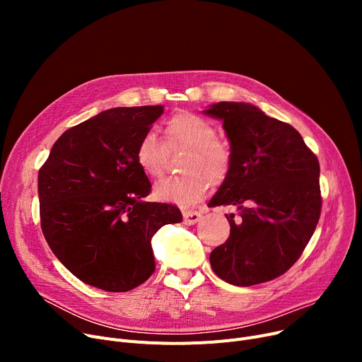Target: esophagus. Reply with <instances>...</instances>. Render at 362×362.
<instances>
[{"label": "esophagus", "instance_id": "34e87169", "mask_svg": "<svg viewBox=\"0 0 362 362\" xmlns=\"http://www.w3.org/2000/svg\"><path fill=\"white\" fill-rule=\"evenodd\" d=\"M201 213L198 211H192V210H186L183 211V223L185 224H195L201 220Z\"/></svg>", "mask_w": 362, "mask_h": 362}]
</instances>
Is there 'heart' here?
Masks as SVG:
<instances>
[{
	"instance_id": "1",
	"label": "heart",
	"mask_w": 362,
	"mask_h": 362,
	"mask_svg": "<svg viewBox=\"0 0 362 362\" xmlns=\"http://www.w3.org/2000/svg\"><path fill=\"white\" fill-rule=\"evenodd\" d=\"M163 132L167 146L183 145L189 148L183 160V170L187 171L160 180L154 189L157 199L179 205L194 204L205 195L211 180L220 183L229 175L232 149L226 141L216 138L217 130L211 122L195 112H177L164 122ZM165 145L151 130L139 138L135 160L149 177L163 175Z\"/></svg>"
}]
</instances>
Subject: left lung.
Segmentation results:
<instances>
[{
    "label": "left lung",
    "instance_id": "8db88e82",
    "mask_svg": "<svg viewBox=\"0 0 362 362\" xmlns=\"http://www.w3.org/2000/svg\"><path fill=\"white\" fill-rule=\"evenodd\" d=\"M205 114L223 120L230 141L229 175L208 206L235 205L230 236L210 255L214 273L235 286L286 273L308 245L321 213L320 164L299 132L255 105L226 103Z\"/></svg>",
    "mask_w": 362,
    "mask_h": 362
}]
</instances>
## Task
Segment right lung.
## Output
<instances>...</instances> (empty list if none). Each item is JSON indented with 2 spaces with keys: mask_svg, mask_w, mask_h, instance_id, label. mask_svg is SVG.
Segmentation results:
<instances>
[{
  "mask_svg": "<svg viewBox=\"0 0 362 362\" xmlns=\"http://www.w3.org/2000/svg\"><path fill=\"white\" fill-rule=\"evenodd\" d=\"M163 105L117 107L66 130L37 175L42 233L64 267L107 292L135 289L156 270L151 239L180 223L176 205L146 202L135 160Z\"/></svg>",
  "mask_w": 362,
  "mask_h": 362,
  "instance_id": "1",
  "label": "right lung"
}]
</instances>
